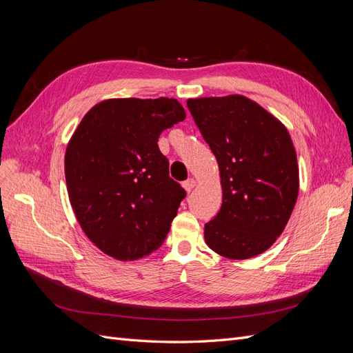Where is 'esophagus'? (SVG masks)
I'll return each mask as SVG.
<instances>
[{
	"label": "esophagus",
	"mask_w": 353,
	"mask_h": 353,
	"mask_svg": "<svg viewBox=\"0 0 353 353\" xmlns=\"http://www.w3.org/2000/svg\"><path fill=\"white\" fill-rule=\"evenodd\" d=\"M196 179L194 178H190V179H187L185 183L183 184V187H184V190L187 191V193H191V190H193L194 187H196Z\"/></svg>",
	"instance_id": "esophagus-1"
}]
</instances>
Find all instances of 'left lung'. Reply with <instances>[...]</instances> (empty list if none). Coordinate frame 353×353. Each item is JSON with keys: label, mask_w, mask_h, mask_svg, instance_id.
Returning a JSON list of instances; mask_svg holds the SVG:
<instances>
[{"label": "left lung", "mask_w": 353, "mask_h": 353, "mask_svg": "<svg viewBox=\"0 0 353 353\" xmlns=\"http://www.w3.org/2000/svg\"><path fill=\"white\" fill-rule=\"evenodd\" d=\"M215 154L222 206L205 225V241L228 259H249L279 239L299 194L296 150L287 128L240 94L188 99Z\"/></svg>", "instance_id": "left-lung-1"}]
</instances>
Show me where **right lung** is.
I'll return each instance as SVG.
<instances>
[{"label":"right lung","mask_w":353,"mask_h":353,"mask_svg":"<svg viewBox=\"0 0 353 353\" xmlns=\"http://www.w3.org/2000/svg\"><path fill=\"white\" fill-rule=\"evenodd\" d=\"M185 119L175 99H109L82 117L65 154L72 209L94 245L135 261L166 239L185 191L169 178L159 137Z\"/></svg>","instance_id":"right-lung-1"}]
</instances>
